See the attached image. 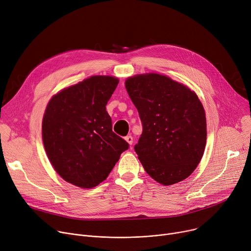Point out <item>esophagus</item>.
I'll return each instance as SVG.
<instances>
[{
	"mask_svg": "<svg viewBox=\"0 0 251 251\" xmlns=\"http://www.w3.org/2000/svg\"><path fill=\"white\" fill-rule=\"evenodd\" d=\"M125 141H126L129 146H131V144H132V142H133V140H132V137H131V136H127V137H126V138H125Z\"/></svg>",
	"mask_w": 251,
	"mask_h": 251,
	"instance_id": "esophagus-1",
	"label": "esophagus"
}]
</instances>
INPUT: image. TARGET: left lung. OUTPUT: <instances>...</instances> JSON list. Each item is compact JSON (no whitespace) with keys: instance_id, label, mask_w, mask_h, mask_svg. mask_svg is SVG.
Returning <instances> with one entry per match:
<instances>
[{"instance_id":"1","label":"left lung","mask_w":251,"mask_h":251,"mask_svg":"<svg viewBox=\"0 0 251 251\" xmlns=\"http://www.w3.org/2000/svg\"><path fill=\"white\" fill-rule=\"evenodd\" d=\"M125 85L143 124L134 151L145 171L164 186L185 180L200 163L207 140L196 92L153 72L127 77Z\"/></svg>"}]
</instances>
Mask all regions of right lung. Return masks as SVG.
I'll return each instance as SVG.
<instances>
[{
	"instance_id": "right-lung-1",
	"label": "right lung",
	"mask_w": 251,
	"mask_h": 251,
	"mask_svg": "<svg viewBox=\"0 0 251 251\" xmlns=\"http://www.w3.org/2000/svg\"><path fill=\"white\" fill-rule=\"evenodd\" d=\"M118 77L93 75L54 94L42 120L47 157L64 181L90 189L104 181L128 144L112 131L105 105Z\"/></svg>"
}]
</instances>
